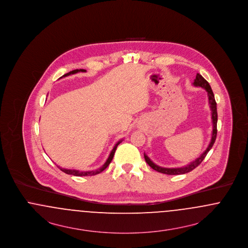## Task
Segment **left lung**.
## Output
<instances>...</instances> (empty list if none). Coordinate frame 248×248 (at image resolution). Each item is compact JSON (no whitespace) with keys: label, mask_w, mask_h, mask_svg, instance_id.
<instances>
[{"label":"left lung","mask_w":248,"mask_h":248,"mask_svg":"<svg viewBox=\"0 0 248 248\" xmlns=\"http://www.w3.org/2000/svg\"><path fill=\"white\" fill-rule=\"evenodd\" d=\"M193 85L194 86H200L202 88H204L206 90V92H207L208 103H209V107H210V109H211V115H212L213 130L211 141L209 143L208 147L206 148V150L202 154L200 157H198L196 160H194L193 162H191L189 165H185L183 167H179V168H165V167H161L159 165H155L154 162L146 154H144V158H145L146 163L150 165L153 169H154L155 171H157V172L166 174V175H182V174L189 173V172L192 171L194 168H196L198 165H200L201 163L202 162V160L205 158L206 154H208V152L211 150L214 143L216 141L217 132V102L215 100V95H214L212 89H211V86H210V84L208 83V82L199 73L196 74V78L194 79Z\"/></svg>","instance_id":"8db88e82"}]
</instances>
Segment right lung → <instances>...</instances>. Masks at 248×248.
<instances>
[{
  "mask_svg": "<svg viewBox=\"0 0 248 248\" xmlns=\"http://www.w3.org/2000/svg\"><path fill=\"white\" fill-rule=\"evenodd\" d=\"M85 71H86L83 70V69L74 70V71H70V72L64 74L62 77H66V76H69V75H71V74H75V73H77V72H85ZM62 77H60V78H62ZM122 141H123V140H119V141L115 144V146L113 147L112 151H111L110 154H109L108 158L107 159L106 163L102 165L101 167L97 168L96 170H93V171H79V170H75V169H65V168H61V167H59V166H58V167H59V169H60L61 171H63L64 173H66V174H68V175L77 176V177H83V176L85 177V176H94V175H97V174L101 173L103 170H105L107 167H108V165L110 164V162H111V160H112V158H113V156H114V154H115V151H116V149H117V146H118L119 144Z\"/></svg>",
  "mask_w": 248,
  "mask_h": 248,
  "instance_id": "right-lung-1",
  "label": "right lung"
}]
</instances>
